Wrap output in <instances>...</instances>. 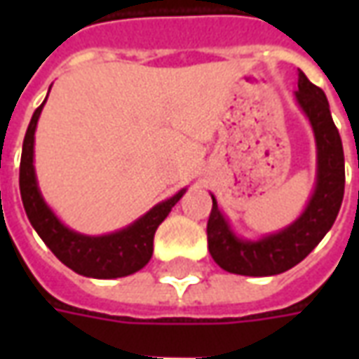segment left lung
I'll use <instances>...</instances> for the list:
<instances>
[{"instance_id":"1","label":"left lung","mask_w":359,"mask_h":359,"mask_svg":"<svg viewBox=\"0 0 359 359\" xmlns=\"http://www.w3.org/2000/svg\"><path fill=\"white\" fill-rule=\"evenodd\" d=\"M294 97L316 136L317 175L313 194L296 221L257 241L241 238L234 233L219 210L215 196L211 194L213 208L208 221V248L215 264L234 275L271 277L292 269L323 241L339 215L344 198V151L339 130L332 123L327 95L298 71V90Z\"/></svg>"}]
</instances>
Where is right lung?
Here are the masks:
<instances>
[{
    "mask_svg": "<svg viewBox=\"0 0 359 359\" xmlns=\"http://www.w3.org/2000/svg\"><path fill=\"white\" fill-rule=\"evenodd\" d=\"M46 100L30 118L20 156L19 187L28 221L59 262L74 273L92 278H118L133 275L151 259L157 226L171 213L175 203L184 196L187 188L179 190L163 202L156 203L140 219L115 233L90 236L69 229L46 203L36 179L34 133Z\"/></svg>",
    "mask_w": 359,
    "mask_h": 359,
    "instance_id": "obj_1",
    "label": "right lung"
}]
</instances>
